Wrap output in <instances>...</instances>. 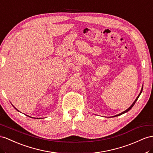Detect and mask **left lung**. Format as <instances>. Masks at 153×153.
<instances>
[{
    "label": "left lung",
    "mask_w": 153,
    "mask_h": 153,
    "mask_svg": "<svg viewBox=\"0 0 153 153\" xmlns=\"http://www.w3.org/2000/svg\"><path fill=\"white\" fill-rule=\"evenodd\" d=\"M142 91H143V87L142 88V89H141V91H140V94H139V95L138 96V97H136V100H134V102H133V103L131 105V106L130 107H129L127 109V110H125V111H123V112H121L120 113V114H117V115H116V116H113V117H116V116H120V115H121V114H125V113H126V112H127L128 111H130L131 110V109L132 108V107L133 106H134V104H135V103L136 102V101L137 100H138V97H140V94H142Z\"/></svg>",
    "instance_id": "8db88e82"
}]
</instances>
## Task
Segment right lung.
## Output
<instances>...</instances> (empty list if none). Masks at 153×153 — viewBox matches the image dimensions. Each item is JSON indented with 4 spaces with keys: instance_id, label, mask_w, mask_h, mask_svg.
<instances>
[{
    "instance_id": "add662e5",
    "label": "right lung",
    "mask_w": 153,
    "mask_h": 153,
    "mask_svg": "<svg viewBox=\"0 0 153 153\" xmlns=\"http://www.w3.org/2000/svg\"><path fill=\"white\" fill-rule=\"evenodd\" d=\"M13 107H14V108H15V109H16V110H17V111H19V110H17V108H15V107H14V106H13ZM29 117H30V116H29Z\"/></svg>"
}]
</instances>
